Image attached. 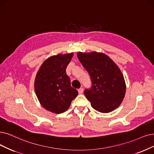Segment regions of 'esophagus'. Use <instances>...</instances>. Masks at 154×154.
I'll return each instance as SVG.
<instances>
[{
    "label": "esophagus",
    "instance_id": "1",
    "mask_svg": "<svg viewBox=\"0 0 154 154\" xmlns=\"http://www.w3.org/2000/svg\"><path fill=\"white\" fill-rule=\"evenodd\" d=\"M78 92L79 94H82L83 93V88H80L78 89Z\"/></svg>",
    "mask_w": 154,
    "mask_h": 154
}]
</instances>
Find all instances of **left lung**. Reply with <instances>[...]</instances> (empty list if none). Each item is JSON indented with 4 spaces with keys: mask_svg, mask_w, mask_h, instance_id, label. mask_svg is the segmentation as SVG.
Masks as SVG:
<instances>
[{
    "mask_svg": "<svg viewBox=\"0 0 154 154\" xmlns=\"http://www.w3.org/2000/svg\"><path fill=\"white\" fill-rule=\"evenodd\" d=\"M77 58L91 77L92 86L84 94L96 110L109 113L119 106L126 85L120 68L103 53L78 52Z\"/></svg>",
    "mask_w": 154,
    "mask_h": 154,
    "instance_id": "obj_1",
    "label": "left lung"
}]
</instances>
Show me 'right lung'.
Here are the masks:
<instances>
[{
    "instance_id": "1",
    "label": "right lung",
    "mask_w": 154,
    "mask_h": 154,
    "mask_svg": "<svg viewBox=\"0 0 154 154\" xmlns=\"http://www.w3.org/2000/svg\"><path fill=\"white\" fill-rule=\"evenodd\" d=\"M73 53L51 56L45 60L36 74L34 88L41 105L54 113H63L78 95L70 85L66 68Z\"/></svg>"
}]
</instances>
